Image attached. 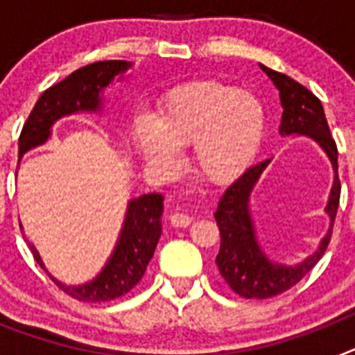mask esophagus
<instances>
[{
    "label": "esophagus",
    "mask_w": 355,
    "mask_h": 355,
    "mask_svg": "<svg viewBox=\"0 0 355 355\" xmlns=\"http://www.w3.org/2000/svg\"><path fill=\"white\" fill-rule=\"evenodd\" d=\"M192 216L187 215V213H180V211H175L172 213L171 216V224L174 225V227H188V225L192 224Z\"/></svg>",
    "instance_id": "1"
}]
</instances>
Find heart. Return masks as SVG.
<instances>
[{
	"label": "heart",
	"mask_w": 355,
	"mask_h": 355,
	"mask_svg": "<svg viewBox=\"0 0 355 355\" xmlns=\"http://www.w3.org/2000/svg\"><path fill=\"white\" fill-rule=\"evenodd\" d=\"M265 131V106L258 97L233 85L205 81L172 90L155 121H137L133 137L153 168L174 172V150L192 147L196 174L224 184L254 162Z\"/></svg>",
	"instance_id": "b5f03b06"
}]
</instances>
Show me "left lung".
Masks as SVG:
<instances>
[{
	"label": "left lung",
	"instance_id": "1",
	"mask_svg": "<svg viewBox=\"0 0 355 355\" xmlns=\"http://www.w3.org/2000/svg\"><path fill=\"white\" fill-rule=\"evenodd\" d=\"M279 89L283 119L281 135H307L322 146L334 167V184L329 197L327 213L331 216V229L320 243L318 250L297 266L274 265L265 258L254 234L252 218L249 213V197L254 184L270 159L259 162L247 168L243 174L229 184L215 211V220L220 231V250L216 256V266L229 288L245 299H272L293 288L300 279L320 261L332 236V225L340 206L341 183L338 178V147L329 130L324 106L318 97L299 81L261 65Z\"/></svg>",
	"mask_w": 355,
	"mask_h": 355
}]
</instances>
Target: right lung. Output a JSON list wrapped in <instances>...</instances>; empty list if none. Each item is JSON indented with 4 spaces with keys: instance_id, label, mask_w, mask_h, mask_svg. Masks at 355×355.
<instances>
[{
    "instance_id": "obj_1",
    "label": "right lung",
    "mask_w": 355,
    "mask_h": 355,
    "mask_svg": "<svg viewBox=\"0 0 355 355\" xmlns=\"http://www.w3.org/2000/svg\"><path fill=\"white\" fill-rule=\"evenodd\" d=\"M130 65L126 60L94 62L44 90L19 135V158L31 147L46 142L56 119L78 110H97V106H101L99 92ZM162 193H146L133 199L114 256L101 274L83 286H65L55 279L53 281L64 293L80 302H108L126 295L142 281L155 254L162 234ZM31 252L40 268H44L35 247H31Z\"/></svg>"
}]
</instances>
